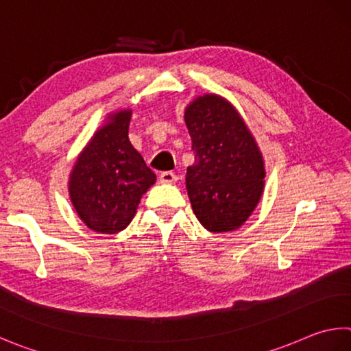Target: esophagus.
I'll list each match as a JSON object with an SVG mask.
<instances>
[{"label": "esophagus", "instance_id": "esophagus-1", "mask_svg": "<svg viewBox=\"0 0 351 351\" xmlns=\"http://www.w3.org/2000/svg\"><path fill=\"white\" fill-rule=\"evenodd\" d=\"M159 181L162 184H175L178 181V178L175 173H171V171H162L161 176H159Z\"/></svg>", "mask_w": 351, "mask_h": 351}]
</instances>
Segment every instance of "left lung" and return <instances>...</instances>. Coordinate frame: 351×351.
<instances>
[{
    "mask_svg": "<svg viewBox=\"0 0 351 351\" xmlns=\"http://www.w3.org/2000/svg\"><path fill=\"white\" fill-rule=\"evenodd\" d=\"M184 121L195 152L186 187L196 218L208 232L237 230L264 192L265 164L256 139L237 107L216 93L195 98Z\"/></svg>",
    "mask_w": 351,
    "mask_h": 351,
    "instance_id": "8db88e82",
    "label": "left lung"
}]
</instances>
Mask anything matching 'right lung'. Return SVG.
Instances as JSON below:
<instances>
[{
	"label": "right lung",
	"mask_w": 351,
	"mask_h": 351,
	"mask_svg": "<svg viewBox=\"0 0 351 351\" xmlns=\"http://www.w3.org/2000/svg\"><path fill=\"white\" fill-rule=\"evenodd\" d=\"M132 110L107 113L69 175V196L76 215L103 234L123 232L156 175L129 139Z\"/></svg>",
	"instance_id": "obj_1"
}]
</instances>
